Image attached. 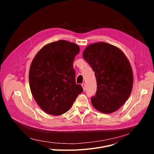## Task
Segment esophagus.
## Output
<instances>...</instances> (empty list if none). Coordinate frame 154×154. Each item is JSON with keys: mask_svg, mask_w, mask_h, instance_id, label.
I'll return each instance as SVG.
<instances>
[{"mask_svg": "<svg viewBox=\"0 0 154 154\" xmlns=\"http://www.w3.org/2000/svg\"><path fill=\"white\" fill-rule=\"evenodd\" d=\"M82 88H83V91H85V90H86V86H85V83H82Z\"/></svg>", "mask_w": 154, "mask_h": 154, "instance_id": "obj_1", "label": "esophagus"}]
</instances>
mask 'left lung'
Segmentation results:
<instances>
[{"instance_id":"left-lung-1","label":"left lung","mask_w":154,"mask_h":154,"mask_svg":"<svg viewBox=\"0 0 154 154\" xmlns=\"http://www.w3.org/2000/svg\"><path fill=\"white\" fill-rule=\"evenodd\" d=\"M97 81V91L91 97L93 106L103 113H112L129 97L134 75L130 63L118 48L104 42L88 46L83 52Z\"/></svg>"}]
</instances>
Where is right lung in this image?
Listing matches in <instances>:
<instances>
[{
    "mask_svg": "<svg viewBox=\"0 0 154 154\" xmlns=\"http://www.w3.org/2000/svg\"><path fill=\"white\" fill-rule=\"evenodd\" d=\"M79 46L66 40L45 45L36 54L29 70L30 88L37 104L46 113L58 116L71 108L83 91L76 84L73 61Z\"/></svg>",
    "mask_w": 154,
    "mask_h": 154,
    "instance_id": "right-lung-1",
    "label": "right lung"
}]
</instances>
